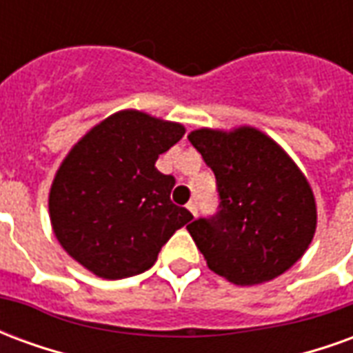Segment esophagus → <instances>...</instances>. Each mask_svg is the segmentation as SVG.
Instances as JSON below:
<instances>
[{
	"instance_id": "34e87169",
	"label": "esophagus",
	"mask_w": 353,
	"mask_h": 353,
	"mask_svg": "<svg viewBox=\"0 0 353 353\" xmlns=\"http://www.w3.org/2000/svg\"><path fill=\"white\" fill-rule=\"evenodd\" d=\"M187 210H189V212H191L192 215L199 214V206H196V202H194V200H191V202L187 204Z\"/></svg>"
}]
</instances>
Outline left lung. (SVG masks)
Instances as JSON below:
<instances>
[{"mask_svg": "<svg viewBox=\"0 0 353 353\" xmlns=\"http://www.w3.org/2000/svg\"><path fill=\"white\" fill-rule=\"evenodd\" d=\"M192 147L214 170L219 212L187 230L210 270L236 285L265 283L289 270L308 250L316 199L301 168L265 132L199 128Z\"/></svg>", "mask_w": 353, "mask_h": 353, "instance_id": "1", "label": "left lung"}]
</instances>
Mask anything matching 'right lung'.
Instances as JSON below:
<instances>
[{"instance_id":"add662e5","label":"right lung","mask_w":353,"mask_h":353,"mask_svg":"<svg viewBox=\"0 0 353 353\" xmlns=\"http://www.w3.org/2000/svg\"><path fill=\"white\" fill-rule=\"evenodd\" d=\"M183 134V124L123 109L65 154L50 185V225L88 272L103 280L145 272L170 236L191 221V212L170 200L176 179L154 168Z\"/></svg>"}]
</instances>
